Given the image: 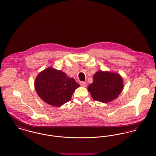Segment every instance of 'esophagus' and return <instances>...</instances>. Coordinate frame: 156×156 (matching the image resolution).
<instances>
[{
  "mask_svg": "<svg viewBox=\"0 0 156 156\" xmlns=\"http://www.w3.org/2000/svg\"><path fill=\"white\" fill-rule=\"evenodd\" d=\"M80 84L83 86V87H86V86H87V83H86V82H80Z\"/></svg>",
  "mask_w": 156,
  "mask_h": 156,
  "instance_id": "34e87169",
  "label": "esophagus"
}]
</instances>
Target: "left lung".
Wrapping results in <instances>:
<instances>
[{
  "mask_svg": "<svg viewBox=\"0 0 156 156\" xmlns=\"http://www.w3.org/2000/svg\"><path fill=\"white\" fill-rule=\"evenodd\" d=\"M123 89V79L120 74L99 70L94 74L88 91L94 100L106 103L117 98Z\"/></svg>",
  "mask_w": 156,
  "mask_h": 156,
  "instance_id": "left-lung-1",
  "label": "left lung"
}]
</instances>
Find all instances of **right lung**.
<instances>
[{"instance_id": "obj_1", "label": "right lung", "mask_w": 156, "mask_h": 156, "mask_svg": "<svg viewBox=\"0 0 156 156\" xmlns=\"http://www.w3.org/2000/svg\"><path fill=\"white\" fill-rule=\"evenodd\" d=\"M80 87L65 73L48 67L37 75L34 87L39 96L51 106L60 107L70 101L74 90Z\"/></svg>"}]
</instances>
